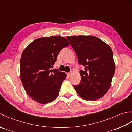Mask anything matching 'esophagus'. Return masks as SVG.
Listing matches in <instances>:
<instances>
[{
    "mask_svg": "<svg viewBox=\"0 0 132 132\" xmlns=\"http://www.w3.org/2000/svg\"><path fill=\"white\" fill-rule=\"evenodd\" d=\"M71 74H72V72H69V73H67V75H68V76H70L71 75Z\"/></svg>",
    "mask_w": 132,
    "mask_h": 132,
    "instance_id": "1",
    "label": "esophagus"
}]
</instances>
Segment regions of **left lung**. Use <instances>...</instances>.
Returning <instances> with one entry per match:
<instances>
[{"mask_svg": "<svg viewBox=\"0 0 132 132\" xmlns=\"http://www.w3.org/2000/svg\"><path fill=\"white\" fill-rule=\"evenodd\" d=\"M77 55L81 82L75 85L77 93L85 100L94 101L105 95L115 73L112 50L108 45L93 36H67Z\"/></svg>", "mask_w": 132, "mask_h": 132, "instance_id": "1", "label": "left lung"}]
</instances>
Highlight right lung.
<instances>
[{"label": "right lung", "instance_id": "1", "mask_svg": "<svg viewBox=\"0 0 132 132\" xmlns=\"http://www.w3.org/2000/svg\"><path fill=\"white\" fill-rule=\"evenodd\" d=\"M69 45L61 36L37 39L23 51L20 59V79L28 96L40 104H47L57 97L66 74L51 70L59 52Z\"/></svg>", "mask_w": 132, "mask_h": 132}]
</instances>
